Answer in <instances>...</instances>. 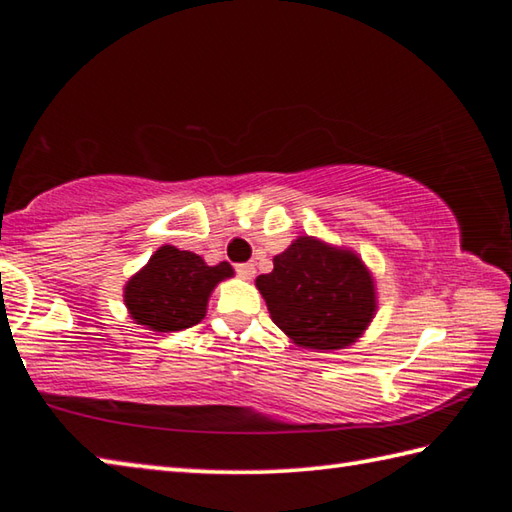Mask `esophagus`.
<instances>
[{
    "mask_svg": "<svg viewBox=\"0 0 512 512\" xmlns=\"http://www.w3.org/2000/svg\"><path fill=\"white\" fill-rule=\"evenodd\" d=\"M237 273H239V277H244V280H253V277H255V264L253 262L239 264L237 266Z\"/></svg>",
    "mask_w": 512,
    "mask_h": 512,
    "instance_id": "obj_1",
    "label": "esophagus"
}]
</instances>
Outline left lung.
I'll list each match as a JSON object with an SVG mask.
<instances>
[{
    "mask_svg": "<svg viewBox=\"0 0 512 512\" xmlns=\"http://www.w3.org/2000/svg\"><path fill=\"white\" fill-rule=\"evenodd\" d=\"M273 323L307 350L357 343L377 314V287L361 255L302 235L255 280Z\"/></svg>",
    "mask_w": 512,
    "mask_h": 512,
    "instance_id": "left-lung-1",
    "label": "left lung"
}]
</instances>
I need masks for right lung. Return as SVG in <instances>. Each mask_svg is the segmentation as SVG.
Wrapping results in <instances>:
<instances>
[{
    "instance_id": "right-lung-1",
    "label": "right lung",
    "mask_w": 512,
    "mask_h": 512,
    "mask_svg": "<svg viewBox=\"0 0 512 512\" xmlns=\"http://www.w3.org/2000/svg\"><path fill=\"white\" fill-rule=\"evenodd\" d=\"M232 275L228 262L210 266L192 250L164 244L128 277L124 305L135 325L160 334L180 332L201 323L216 284Z\"/></svg>"
}]
</instances>
